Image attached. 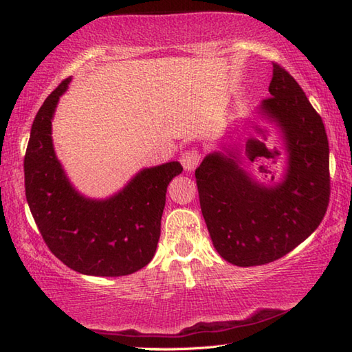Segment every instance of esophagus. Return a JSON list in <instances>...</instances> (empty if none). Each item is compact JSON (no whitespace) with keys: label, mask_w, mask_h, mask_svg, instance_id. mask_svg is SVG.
Segmentation results:
<instances>
[{"label":"esophagus","mask_w":352,"mask_h":352,"mask_svg":"<svg viewBox=\"0 0 352 352\" xmlns=\"http://www.w3.org/2000/svg\"><path fill=\"white\" fill-rule=\"evenodd\" d=\"M180 163H182L184 170H188V172L194 170L198 166V163H200V154H198V151H195V149L184 152L180 158Z\"/></svg>","instance_id":"esophagus-1"}]
</instances>
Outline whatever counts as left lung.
Here are the masks:
<instances>
[{"mask_svg":"<svg viewBox=\"0 0 352 352\" xmlns=\"http://www.w3.org/2000/svg\"><path fill=\"white\" fill-rule=\"evenodd\" d=\"M270 94L258 113L283 137L282 178L258 182L243 168L239 146L231 144L210 152L195 169L210 240L235 266L271 263L291 252L318 228L329 203V146L322 117L276 63Z\"/></svg>","mask_w":352,"mask_h":352,"instance_id":"left-lung-1","label":"left lung"}]
</instances>
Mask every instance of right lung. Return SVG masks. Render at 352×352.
Listing matches in <instances>:
<instances>
[{"instance_id":"right-lung-1","label":"right lung","mask_w":352,"mask_h":352,"mask_svg":"<svg viewBox=\"0 0 352 352\" xmlns=\"http://www.w3.org/2000/svg\"><path fill=\"white\" fill-rule=\"evenodd\" d=\"M70 76L49 95L30 129L24 183L32 217L47 248L80 274L120 277L137 272L157 251L168 184L182 174L169 162L137 172L107 198L80 194L56 158L52 120Z\"/></svg>"}]
</instances>
